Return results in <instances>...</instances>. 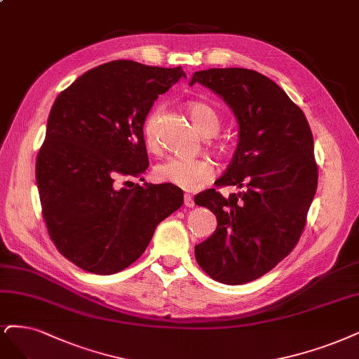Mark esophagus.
Masks as SVG:
<instances>
[{
  "label": "esophagus",
  "instance_id": "1",
  "mask_svg": "<svg viewBox=\"0 0 359 359\" xmlns=\"http://www.w3.org/2000/svg\"><path fill=\"white\" fill-rule=\"evenodd\" d=\"M184 205L187 208H193L194 206V199L191 194H184Z\"/></svg>",
  "mask_w": 359,
  "mask_h": 359
}]
</instances>
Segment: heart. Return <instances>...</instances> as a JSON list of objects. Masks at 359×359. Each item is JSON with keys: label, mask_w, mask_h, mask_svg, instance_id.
Returning a JSON list of instances; mask_svg holds the SVG:
<instances>
[{"label": "heart", "mask_w": 359, "mask_h": 359, "mask_svg": "<svg viewBox=\"0 0 359 359\" xmlns=\"http://www.w3.org/2000/svg\"><path fill=\"white\" fill-rule=\"evenodd\" d=\"M189 114L196 129L199 130L205 138L214 137L219 129V117L215 111L203 102L189 104ZM158 111H153L147 116L142 125V137L147 148L154 150L157 145V125ZM215 175L212 163L206 158H187L170 156L162 160L154 168V177L160 182H168L175 185L185 191H196L202 189L205 184L211 181Z\"/></svg>", "instance_id": "heart-1"}]
</instances>
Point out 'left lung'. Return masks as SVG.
<instances>
[{
    "instance_id": "left-lung-1",
    "label": "left lung",
    "mask_w": 359,
    "mask_h": 359,
    "mask_svg": "<svg viewBox=\"0 0 359 359\" xmlns=\"http://www.w3.org/2000/svg\"><path fill=\"white\" fill-rule=\"evenodd\" d=\"M236 116L239 142L215 184L245 189L227 199L215 189L194 197L211 209L217 230L194 246L212 279L241 285L267 273L297 245L318 187L313 137L300 107L263 74L211 68L193 74Z\"/></svg>"
}]
</instances>
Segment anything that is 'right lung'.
Masks as SVG:
<instances>
[{
    "label": "right lung",
    "instance_id": "add662e5",
    "mask_svg": "<svg viewBox=\"0 0 359 359\" xmlns=\"http://www.w3.org/2000/svg\"><path fill=\"white\" fill-rule=\"evenodd\" d=\"M181 77V67L113 60L84 72L56 97L35 178L48 234L80 269L113 275L129 267L158 222L181 208L175 185L132 182L128 189L120 182L148 168L145 117Z\"/></svg>",
    "mask_w": 359,
    "mask_h": 359
}]
</instances>
